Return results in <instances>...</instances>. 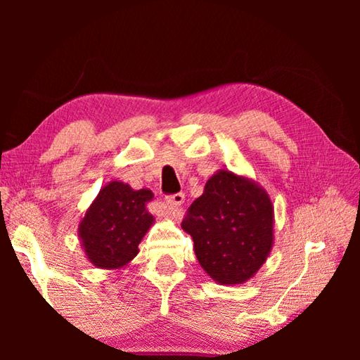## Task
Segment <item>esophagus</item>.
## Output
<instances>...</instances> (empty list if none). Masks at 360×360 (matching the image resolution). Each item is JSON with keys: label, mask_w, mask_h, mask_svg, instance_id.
Masks as SVG:
<instances>
[{"label": "esophagus", "mask_w": 360, "mask_h": 360, "mask_svg": "<svg viewBox=\"0 0 360 360\" xmlns=\"http://www.w3.org/2000/svg\"><path fill=\"white\" fill-rule=\"evenodd\" d=\"M184 193H176V195H169V197L165 198V205L168 206L169 210V217L172 219H178L179 217V212L178 208L179 206L184 203Z\"/></svg>", "instance_id": "obj_1"}]
</instances>
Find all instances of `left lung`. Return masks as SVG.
Wrapping results in <instances>:
<instances>
[{
	"mask_svg": "<svg viewBox=\"0 0 360 360\" xmlns=\"http://www.w3.org/2000/svg\"><path fill=\"white\" fill-rule=\"evenodd\" d=\"M181 227L203 270L222 285L243 284L265 264L275 241V210L257 182L217 169Z\"/></svg>",
	"mask_w": 360,
	"mask_h": 360,
	"instance_id": "left-lung-1",
	"label": "left lung"
}]
</instances>
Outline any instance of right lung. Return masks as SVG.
<instances>
[{"label": "right lung", "mask_w": 360, "mask_h": 360, "mask_svg": "<svg viewBox=\"0 0 360 360\" xmlns=\"http://www.w3.org/2000/svg\"><path fill=\"white\" fill-rule=\"evenodd\" d=\"M154 193L111 181L96 195L77 227L85 257L101 270H120L136 257L143 236L154 225L148 210Z\"/></svg>", "instance_id": "obj_1"}]
</instances>
